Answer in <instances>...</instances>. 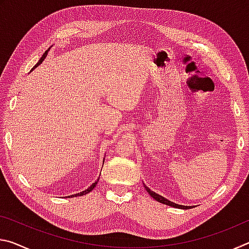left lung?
<instances>
[{
	"label": "left lung",
	"instance_id": "8db88e82",
	"mask_svg": "<svg viewBox=\"0 0 249 249\" xmlns=\"http://www.w3.org/2000/svg\"><path fill=\"white\" fill-rule=\"evenodd\" d=\"M144 187H145V189H146V191L148 192L149 195H150V196H151V197H154V199H155L156 201L160 202V203L166 204V205H169V206H172V208H177V209H184V210H187V209H190V208H191V206H185V205H180V204L174 203V202H171V201H169V200H167L166 197H163V196H161L157 195V193H156V192L151 191L150 189H149L148 187H146L145 184H144Z\"/></svg>",
	"mask_w": 249,
	"mask_h": 249
}]
</instances>
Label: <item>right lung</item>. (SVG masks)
I'll use <instances>...</instances> for the list:
<instances>
[{"mask_svg": "<svg viewBox=\"0 0 249 249\" xmlns=\"http://www.w3.org/2000/svg\"><path fill=\"white\" fill-rule=\"evenodd\" d=\"M47 53H48V50H47V52H45V53L43 54V57H41L40 59H39V61L38 62H37V65L35 66V67H37V66H38V65H40L41 64V62H43L44 60H45V58H46V56H47ZM34 69V68H33ZM99 179H100V177H99ZM99 179L98 180H96L95 181V182H93V183H92L91 185H90V187L89 188H88L87 189V190H84V191H82V192H80V193H77V195H73V196H84V195H87V193H89V192H91L92 190H93V189L95 188V185H96V183H98V181H99ZM70 197V196H69Z\"/></svg>", "mask_w": 249, "mask_h": 249, "instance_id": "1", "label": "right lung"}]
</instances>
